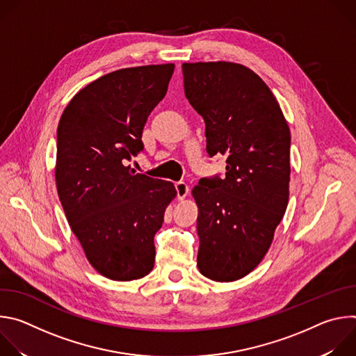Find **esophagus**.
<instances>
[{
    "label": "esophagus",
    "instance_id": "obj_1",
    "mask_svg": "<svg viewBox=\"0 0 356 356\" xmlns=\"http://www.w3.org/2000/svg\"><path fill=\"white\" fill-rule=\"evenodd\" d=\"M175 187H176V191H177V198L179 200L186 198V195L188 194V186L184 181H177L175 184Z\"/></svg>",
    "mask_w": 356,
    "mask_h": 356
}]
</instances>
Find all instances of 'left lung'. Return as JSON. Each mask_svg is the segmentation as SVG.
I'll use <instances>...</instances> for the list:
<instances>
[{
	"label": "left lung",
	"mask_w": 356,
	"mask_h": 356,
	"mask_svg": "<svg viewBox=\"0 0 356 356\" xmlns=\"http://www.w3.org/2000/svg\"><path fill=\"white\" fill-rule=\"evenodd\" d=\"M184 94L206 122L207 154L227 158L225 179H201L197 266L216 282L255 269L289 202L290 129L276 97L250 69L232 62L183 63Z\"/></svg>",
	"instance_id": "1"
}]
</instances>
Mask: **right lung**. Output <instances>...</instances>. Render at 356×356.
Instances as JSON below:
<instances>
[{
  "label": "right lung",
  "mask_w": 356,
  "mask_h": 356,
  "mask_svg": "<svg viewBox=\"0 0 356 356\" xmlns=\"http://www.w3.org/2000/svg\"><path fill=\"white\" fill-rule=\"evenodd\" d=\"M173 70V63L147 65L101 76L70 99L58 125L62 207L90 265L111 280L154 269V238L177 194L172 181L125 165L143 149V127Z\"/></svg>",
  "instance_id": "obj_1"
}]
</instances>
